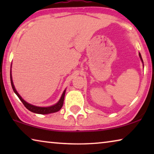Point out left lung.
I'll use <instances>...</instances> for the list:
<instances>
[{"instance_id": "obj_1", "label": "left lung", "mask_w": 154, "mask_h": 154, "mask_svg": "<svg viewBox=\"0 0 154 154\" xmlns=\"http://www.w3.org/2000/svg\"><path fill=\"white\" fill-rule=\"evenodd\" d=\"M139 56H140V60H141V61H142V64H143V66H144V62H143V60H142V56H141V54L140 53V52H139Z\"/></svg>"}]
</instances>
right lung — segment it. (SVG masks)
<instances>
[{"instance_id": "1", "label": "right lung", "mask_w": 154, "mask_h": 154, "mask_svg": "<svg viewBox=\"0 0 154 154\" xmlns=\"http://www.w3.org/2000/svg\"><path fill=\"white\" fill-rule=\"evenodd\" d=\"M11 68H12V65H11ZM10 82H11L12 88V89H13V91L14 92V93L17 95L19 99L22 101V102L23 103V104L24 105L25 107H26L28 110L31 111V112L38 113V114H49V113L57 112V111H59L61 109H62L63 104H64V100L65 92H66V89L64 90V92H63V93L62 94V96H61L60 100H59L55 104L52 105V106H46V107L37 106H35V105L31 104H29V103L26 102V101L24 100V99H22V97L20 95V94H19L15 88H14L13 81H12L11 69H10Z\"/></svg>"}]
</instances>
